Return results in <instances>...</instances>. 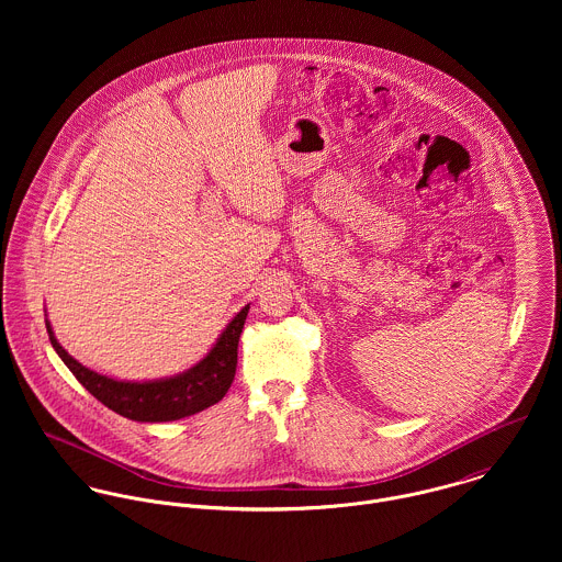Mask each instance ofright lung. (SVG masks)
Segmentation results:
<instances>
[{
  "label": "right lung",
  "mask_w": 562,
  "mask_h": 562,
  "mask_svg": "<svg viewBox=\"0 0 562 562\" xmlns=\"http://www.w3.org/2000/svg\"><path fill=\"white\" fill-rule=\"evenodd\" d=\"M246 314H248V305L227 324V328L223 330L214 348L194 368L172 379L145 381V383L114 381L88 370L58 344L49 322L45 324H47L49 341L58 352V357L65 361V366L74 372V376L97 401L103 402L114 413L134 422H172V419L194 415L223 401V396L229 392L236 376L238 341H240Z\"/></svg>",
  "instance_id": "1"
}]
</instances>
